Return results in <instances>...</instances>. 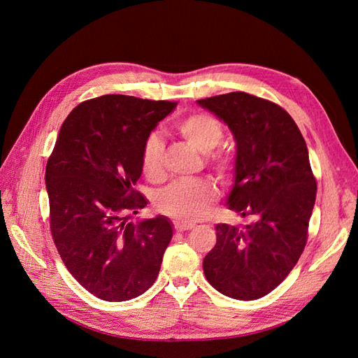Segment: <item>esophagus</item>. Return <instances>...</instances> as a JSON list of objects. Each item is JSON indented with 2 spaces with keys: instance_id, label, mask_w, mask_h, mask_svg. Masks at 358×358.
<instances>
[{
  "instance_id": "1",
  "label": "esophagus",
  "mask_w": 358,
  "mask_h": 358,
  "mask_svg": "<svg viewBox=\"0 0 358 358\" xmlns=\"http://www.w3.org/2000/svg\"><path fill=\"white\" fill-rule=\"evenodd\" d=\"M192 224H185V222H176L175 224V230L176 231H187V230H191L192 229Z\"/></svg>"
}]
</instances>
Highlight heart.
Returning <instances> with one entry per match:
<instances>
[{
  "label": "heart",
  "instance_id": "heart-1",
  "mask_svg": "<svg viewBox=\"0 0 358 358\" xmlns=\"http://www.w3.org/2000/svg\"><path fill=\"white\" fill-rule=\"evenodd\" d=\"M178 133L201 154H210L218 148L224 137V129L218 119L208 113H194L176 125ZM212 166L221 176H227L231 170V162L222 155L212 157ZM142 170L150 180L162 176V146L158 137L150 136L142 149ZM215 200V189L210 183L196 182H173L157 197V209L173 220L194 222L209 212Z\"/></svg>",
  "mask_w": 358,
  "mask_h": 358
}]
</instances>
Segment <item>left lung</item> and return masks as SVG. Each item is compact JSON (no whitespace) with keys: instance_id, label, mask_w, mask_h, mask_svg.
Returning <instances> with one entry per match:
<instances>
[{"instance_id":"obj_1","label":"left lung","mask_w":358,"mask_h":358,"mask_svg":"<svg viewBox=\"0 0 358 358\" xmlns=\"http://www.w3.org/2000/svg\"><path fill=\"white\" fill-rule=\"evenodd\" d=\"M197 104L231 129L236 164L227 206L254 220L242 229L216 225L203 272L224 296L255 300L282 282L305 249L317 197L308 146L294 119L259 96L230 92Z\"/></svg>"}]
</instances>
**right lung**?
<instances>
[{
    "instance_id": "add662e5",
    "label": "right lung",
    "mask_w": 358,
    "mask_h": 358,
    "mask_svg": "<svg viewBox=\"0 0 358 358\" xmlns=\"http://www.w3.org/2000/svg\"><path fill=\"white\" fill-rule=\"evenodd\" d=\"M178 103L101 95L74 107L46 166L50 231L78 282L106 301L152 287L173 236L164 215L129 222L148 204L134 189L150 131Z\"/></svg>"
}]
</instances>
